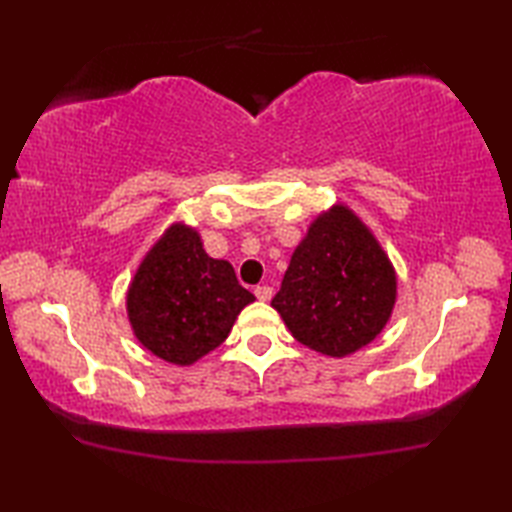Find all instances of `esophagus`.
Returning <instances> with one entry per match:
<instances>
[{
    "label": "esophagus",
    "mask_w": 512,
    "mask_h": 512,
    "mask_svg": "<svg viewBox=\"0 0 512 512\" xmlns=\"http://www.w3.org/2000/svg\"><path fill=\"white\" fill-rule=\"evenodd\" d=\"M255 297L259 301H268L270 297H273V288H270V286H257L255 288Z\"/></svg>",
    "instance_id": "1"
}]
</instances>
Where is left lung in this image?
Here are the masks:
<instances>
[{"instance_id":"8db88e82","label":"left lung","mask_w":512,"mask_h":512,"mask_svg":"<svg viewBox=\"0 0 512 512\" xmlns=\"http://www.w3.org/2000/svg\"><path fill=\"white\" fill-rule=\"evenodd\" d=\"M396 301V275L372 233L345 206L310 226L273 299L292 336L328 356L376 339Z\"/></svg>"}]
</instances>
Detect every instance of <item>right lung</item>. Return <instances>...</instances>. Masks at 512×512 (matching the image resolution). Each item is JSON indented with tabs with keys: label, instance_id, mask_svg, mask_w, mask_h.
Returning a JSON list of instances; mask_svg holds the SVG:
<instances>
[{
	"label": "right lung",
	"instance_id": "1",
	"mask_svg": "<svg viewBox=\"0 0 512 512\" xmlns=\"http://www.w3.org/2000/svg\"><path fill=\"white\" fill-rule=\"evenodd\" d=\"M253 301L233 266L206 255L198 233L176 224L140 264L127 312L149 352L191 365L224 343L237 314Z\"/></svg>",
	"mask_w": 512,
	"mask_h": 512
}]
</instances>
